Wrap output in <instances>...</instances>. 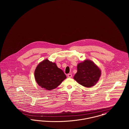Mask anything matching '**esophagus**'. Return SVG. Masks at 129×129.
<instances>
[{"mask_svg":"<svg viewBox=\"0 0 129 129\" xmlns=\"http://www.w3.org/2000/svg\"><path fill=\"white\" fill-rule=\"evenodd\" d=\"M68 77L69 78L72 77V74H68Z\"/></svg>","mask_w":129,"mask_h":129,"instance_id":"obj_1","label":"esophagus"}]
</instances>
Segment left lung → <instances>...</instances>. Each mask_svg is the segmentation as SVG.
I'll return each mask as SVG.
<instances>
[{"instance_id":"left-lung-1","label":"left lung","mask_w":129,"mask_h":129,"mask_svg":"<svg viewBox=\"0 0 129 129\" xmlns=\"http://www.w3.org/2000/svg\"><path fill=\"white\" fill-rule=\"evenodd\" d=\"M101 74V70L94 62L86 60L78 64L77 72L74 78L81 85L90 87L97 83Z\"/></svg>"}]
</instances>
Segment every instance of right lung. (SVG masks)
<instances>
[{"mask_svg": "<svg viewBox=\"0 0 129 129\" xmlns=\"http://www.w3.org/2000/svg\"><path fill=\"white\" fill-rule=\"evenodd\" d=\"M34 74L37 84L49 90L57 87L66 78L63 71L47 59L37 66Z\"/></svg>", "mask_w": 129, "mask_h": 129, "instance_id": "1", "label": "right lung"}]
</instances>
